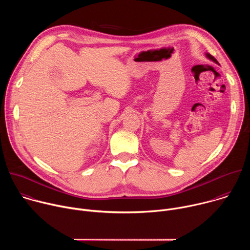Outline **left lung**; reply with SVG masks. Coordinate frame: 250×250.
<instances>
[{"mask_svg":"<svg viewBox=\"0 0 250 250\" xmlns=\"http://www.w3.org/2000/svg\"><path fill=\"white\" fill-rule=\"evenodd\" d=\"M206 56L209 59V60H211V61H213V62H215V63H218V61H217V59L215 58V57H213V56H211L209 53H206Z\"/></svg>","mask_w":250,"mask_h":250,"instance_id":"8db88e82","label":"left lung"}]
</instances>
